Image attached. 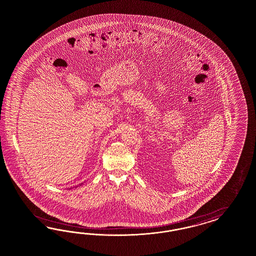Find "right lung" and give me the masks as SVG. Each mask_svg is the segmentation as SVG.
I'll use <instances>...</instances> for the list:
<instances>
[{"instance_id": "add662e5", "label": "right lung", "mask_w": 256, "mask_h": 256, "mask_svg": "<svg viewBox=\"0 0 256 256\" xmlns=\"http://www.w3.org/2000/svg\"><path fill=\"white\" fill-rule=\"evenodd\" d=\"M80 185H82V184H80Z\"/></svg>"}]
</instances>
